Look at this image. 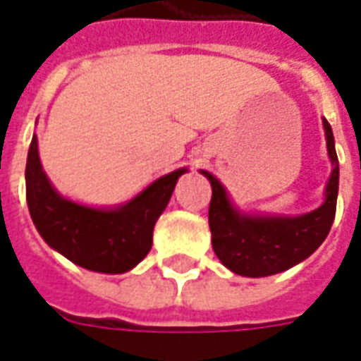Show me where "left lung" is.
<instances>
[{"label":"left lung","instance_id":"1","mask_svg":"<svg viewBox=\"0 0 361 361\" xmlns=\"http://www.w3.org/2000/svg\"><path fill=\"white\" fill-rule=\"evenodd\" d=\"M327 153L333 172L319 208L302 216L243 214L229 201L226 189L210 172L201 170L212 185L208 226L212 248L220 262L237 276L266 277L293 268L316 250L335 220L338 195V159L329 122L323 118Z\"/></svg>","mask_w":361,"mask_h":361}]
</instances>
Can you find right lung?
<instances>
[{
  "mask_svg": "<svg viewBox=\"0 0 361 361\" xmlns=\"http://www.w3.org/2000/svg\"><path fill=\"white\" fill-rule=\"evenodd\" d=\"M185 172L188 168H180L162 176L122 207H85L55 191L34 135L26 160V202L44 241L71 262L101 274H124L151 250L154 224Z\"/></svg>",
  "mask_w": 361,
  "mask_h": 361,
  "instance_id": "obj_1",
  "label": "right lung"
}]
</instances>
